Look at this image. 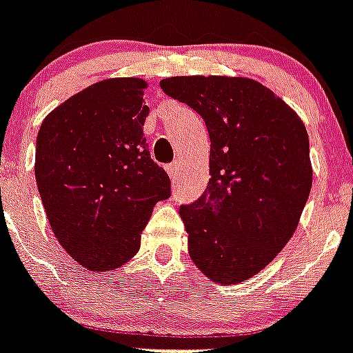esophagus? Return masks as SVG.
<instances>
[{
    "instance_id": "obj_1",
    "label": "esophagus",
    "mask_w": 353,
    "mask_h": 353,
    "mask_svg": "<svg viewBox=\"0 0 353 353\" xmlns=\"http://www.w3.org/2000/svg\"><path fill=\"white\" fill-rule=\"evenodd\" d=\"M167 172H168V176H170L172 181L176 183V179H177V163H170V165H167Z\"/></svg>"
}]
</instances>
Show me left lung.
I'll return each mask as SVG.
<instances>
[{"mask_svg": "<svg viewBox=\"0 0 353 353\" xmlns=\"http://www.w3.org/2000/svg\"><path fill=\"white\" fill-rule=\"evenodd\" d=\"M159 85L194 108L210 136L208 186L179 208L188 254L214 283H243L270 265L299 225L312 188L308 132L250 77L176 76Z\"/></svg>", "mask_w": 353, "mask_h": 353, "instance_id": "obj_1", "label": "left lung"}]
</instances>
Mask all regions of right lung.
<instances>
[{"instance_id": "1", "label": "right lung", "mask_w": 353, "mask_h": 353, "mask_svg": "<svg viewBox=\"0 0 353 353\" xmlns=\"http://www.w3.org/2000/svg\"><path fill=\"white\" fill-rule=\"evenodd\" d=\"M139 77H112L74 94L43 119L36 183L54 236L92 272L136 256L170 177L150 157L143 125L150 108Z\"/></svg>"}]
</instances>
